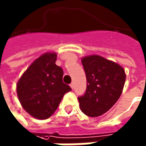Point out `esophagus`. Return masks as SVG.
I'll return each mask as SVG.
<instances>
[{
    "mask_svg": "<svg viewBox=\"0 0 146 146\" xmlns=\"http://www.w3.org/2000/svg\"><path fill=\"white\" fill-rule=\"evenodd\" d=\"M70 86H71V88H72V89H74V82L70 84Z\"/></svg>",
    "mask_w": 146,
    "mask_h": 146,
    "instance_id": "34e87169",
    "label": "esophagus"
}]
</instances>
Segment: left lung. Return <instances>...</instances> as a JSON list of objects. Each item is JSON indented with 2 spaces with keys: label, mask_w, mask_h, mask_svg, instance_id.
<instances>
[{
  "label": "left lung",
  "mask_w": 146,
  "mask_h": 146,
  "mask_svg": "<svg viewBox=\"0 0 146 146\" xmlns=\"http://www.w3.org/2000/svg\"><path fill=\"white\" fill-rule=\"evenodd\" d=\"M86 90L78 98L80 110L89 117L100 116L119 99L125 82V72L119 64L100 55H89L81 60Z\"/></svg>",
  "instance_id": "left-lung-1"
}]
</instances>
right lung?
Wrapping results in <instances>:
<instances>
[{"label":"right lung","instance_id":"obj_1","mask_svg":"<svg viewBox=\"0 0 146 146\" xmlns=\"http://www.w3.org/2000/svg\"><path fill=\"white\" fill-rule=\"evenodd\" d=\"M57 54L46 53L36 59L17 82V95L25 111L38 119H46L72 89L62 81L63 70L55 64Z\"/></svg>","mask_w":146,"mask_h":146}]
</instances>
